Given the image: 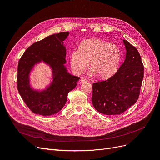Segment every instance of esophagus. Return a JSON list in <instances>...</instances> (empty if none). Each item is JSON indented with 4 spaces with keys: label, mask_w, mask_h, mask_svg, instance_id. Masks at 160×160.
<instances>
[{
    "label": "esophagus",
    "mask_w": 160,
    "mask_h": 160,
    "mask_svg": "<svg viewBox=\"0 0 160 160\" xmlns=\"http://www.w3.org/2000/svg\"><path fill=\"white\" fill-rule=\"evenodd\" d=\"M80 81L81 82V83H86V82L88 81V80H87V79H85V78H81Z\"/></svg>",
    "instance_id": "obj_1"
}]
</instances>
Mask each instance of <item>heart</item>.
Here are the masks:
<instances>
[{"label":"heart","mask_w":160,"mask_h":160,"mask_svg":"<svg viewBox=\"0 0 160 160\" xmlns=\"http://www.w3.org/2000/svg\"><path fill=\"white\" fill-rule=\"evenodd\" d=\"M121 51L113 43L91 38L81 41L79 49L70 52V65L75 74L83 73L91 65V72L102 78L113 75L117 71L121 61Z\"/></svg>","instance_id":"1"}]
</instances>
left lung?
Instances as JSON below:
<instances>
[{"mask_svg":"<svg viewBox=\"0 0 160 160\" xmlns=\"http://www.w3.org/2000/svg\"><path fill=\"white\" fill-rule=\"evenodd\" d=\"M126 49L123 63L108 80L93 83L92 103L104 115H119L138 99L143 78V65L136 48L123 40Z\"/></svg>","mask_w":160,"mask_h":160,"instance_id":"obj_1","label":"left lung"}]
</instances>
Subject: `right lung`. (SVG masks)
<instances>
[{"label":"right lung","instance_id":"add662e5","mask_svg":"<svg viewBox=\"0 0 160 160\" xmlns=\"http://www.w3.org/2000/svg\"><path fill=\"white\" fill-rule=\"evenodd\" d=\"M69 32L48 36L31 45L24 52L18 64V93L33 113L43 116L59 112L64 107L69 92L77 86L80 79L67 71L66 47L64 41ZM41 62L52 71L51 81L45 88L35 89L30 77L36 65Z\"/></svg>","mask_w":160,"mask_h":160}]
</instances>
